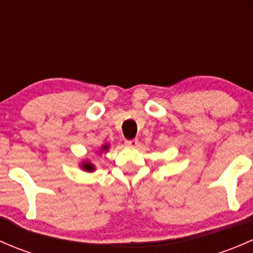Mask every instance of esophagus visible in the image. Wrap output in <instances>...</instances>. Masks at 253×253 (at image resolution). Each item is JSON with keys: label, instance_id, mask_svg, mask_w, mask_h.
<instances>
[{"label": "esophagus", "instance_id": "34e87169", "mask_svg": "<svg viewBox=\"0 0 253 253\" xmlns=\"http://www.w3.org/2000/svg\"><path fill=\"white\" fill-rule=\"evenodd\" d=\"M125 144L128 145V147H136V145H138V139H126V141H125Z\"/></svg>", "mask_w": 253, "mask_h": 253}]
</instances>
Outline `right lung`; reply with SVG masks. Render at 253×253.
<instances>
[{"mask_svg": "<svg viewBox=\"0 0 253 253\" xmlns=\"http://www.w3.org/2000/svg\"><path fill=\"white\" fill-rule=\"evenodd\" d=\"M103 149L104 150L108 149V145H104ZM83 168H84V170H86V171H93V170H94V167L90 164V163H84Z\"/></svg>", "mask_w": 253, "mask_h": 253, "instance_id": "add662e5", "label": "right lung"}]
</instances>
